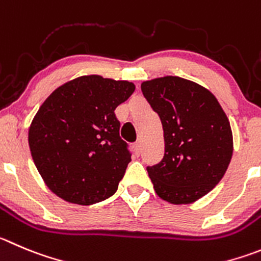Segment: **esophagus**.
<instances>
[{
	"label": "esophagus",
	"instance_id": "1",
	"mask_svg": "<svg viewBox=\"0 0 261 261\" xmlns=\"http://www.w3.org/2000/svg\"><path fill=\"white\" fill-rule=\"evenodd\" d=\"M133 149H134V153H135L136 155L140 154V153H142V147H140V143H135V144L133 145Z\"/></svg>",
	"mask_w": 261,
	"mask_h": 261
}]
</instances>
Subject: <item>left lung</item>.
<instances>
[{
    "mask_svg": "<svg viewBox=\"0 0 261 261\" xmlns=\"http://www.w3.org/2000/svg\"><path fill=\"white\" fill-rule=\"evenodd\" d=\"M142 91L164 128V158L147 167L155 193L170 203H193L215 188L229 166V119L213 92L181 77L144 81Z\"/></svg>",
    "mask_w": 261,
    "mask_h": 261,
    "instance_id": "obj_1",
    "label": "left lung"
}]
</instances>
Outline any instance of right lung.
<instances>
[{
	"label": "right lung",
	"instance_id": "obj_1",
	"mask_svg": "<svg viewBox=\"0 0 261 261\" xmlns=\"http://www.w3.org/2000/svg\"><path fill=\"white\" fill-rule=\"evenodd\" d=\"M135 91L128 81L81 75L54 90L28 131L32 158L53 193L97 203L116 193L131 154L114 109Z\"/></svg>",
	"mask_w": 261,
	"mask_h": 261
}]
</instances>
